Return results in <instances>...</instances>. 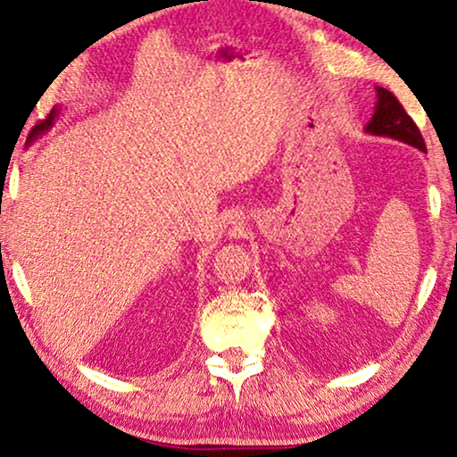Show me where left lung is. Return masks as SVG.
<instances>
[{
    "mask_svg": "<svg viewBox=\"0 0 457 457\" xmlns=\"http://www.w3.org/2000/svg\"><path fill=\"white\" fill-rule=\"evenodd\" d=\"M375 113H372L369 124L364 126V132L372 134V137H387L394 140H402V143L416 146L419 151L427 153V146H424L419 126H416L412 118L406 113L402 103L394 97V93H389L387 88L383 87H375Z\"/></svg>",
    "mask_w": 457,
    "mask_h": 457,
    "instance_id": "left-lung-1",
    "label": "left lung"
}]
</instances>
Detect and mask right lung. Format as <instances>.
<instances>
[{"label": "right lung", "mask_w": 457, "mask_h": 457, "mask_svg": "<svg viewBox=\"0 0 457 457\" xmlns=\"http://www.w3.org/2000/svg\"><path fill=\"white\" fill-rule=\"evenodd\" d=\"M57 115H60V107H54V112L49 113V118L47 120H43V121H38V124L33 128V132L29 134V138H27V143L30 145L33 143V140H37L38 137H41V134H45L49 130L51 126H54V121H55V118Z\"/></svg>", "instance_id": "1"}]
</instances>
